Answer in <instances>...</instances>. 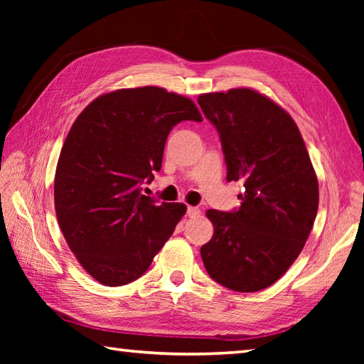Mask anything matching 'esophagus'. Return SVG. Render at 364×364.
Segmentation results:
<instances>
[{"mask_svg": "<svg viewBox=\"0 0 364 364\" xmlns=\"http://www.w3.org/2000/svg\"><path fill=\"white\" fill-rule=\"evenodd\" d=\"M200 210L198 208H196V206H189L188 208V218H191V219H196V218H200Z\"/></svg>", "mask_w": 364, "mask_h": 364, "instance_id": "esophagus-1", "label": "esophagus"}]
</instances>
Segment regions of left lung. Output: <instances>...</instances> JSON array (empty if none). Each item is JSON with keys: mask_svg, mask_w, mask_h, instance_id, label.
<instances>
[{"mask_svg": "<svg viewBox=\"0 0 364 364\" xmlns=\"http://www.w3.org/2000/svg\"><path fill=\"white\" fill-rule=\"evenodd\" d=\"M197 102L220 136L227 181L245 189L236 211H206L214 235L200 249L203 264L225 288L257 292L304 249L318 214V176L296 122L266 95L239 87Z\"/></svg>", "mask_w": 364, "mask_h": 364, "instance_id": "obj_1", "label": "left lung"}]
</instances>
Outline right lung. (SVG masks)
Returning <instances> with one entry per match:
<instances>
[{"mask_svg":"<svg viewBox=\"0 0 364 364\" xmlns=\"http://www.w3.org/2000/svg\"><path fill=\"white\" fill-rule=\"evenodd\" d=\"M183 120H203L192 100L145 86L100 95L68 131L54 208L76 259L105 286L145 274L186 213V205L158 203L141 192L161 170L170 129Z\"/></svg>","mask_w":364,"mask_h":364,"instance_id":"1","label":"right lung"}]
</instances>
